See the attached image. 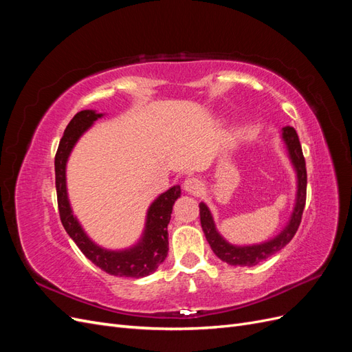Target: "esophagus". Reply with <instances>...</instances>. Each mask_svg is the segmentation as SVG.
Wrapping results in <instances>:
<instances>
[{"mask_svg":"<svg viewBox=\"0 0 352 352\" xmlns=\"http://www.w3.org/2000/svg\"><path fill=\"white\" fill-rule=\"evenodd\" d=\"M202 182L197 177H188L185 182H184V189L186 190L188 194H192V195H198L201 190H202Z\"/></svg>","mask_w":352,"mask_h":352,"instance_id":"obj_1","label":"esophagus"}]
</instances>
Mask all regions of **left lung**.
<instances>
[{"label":"left lung","mask_w":352,"mask_h":352,"mask_svg":"<svg viewBox=\"0 0 352 352\" xmlns=\"http://www.w3.org/2000/svg\"><path fill=\"white\" fill-rule=\"evenodd\" d=\"M282 140L286 145L287 157H289L292 167L296 173V197L292 214L286 226L278 233L274 238L254 245H233L223 238L212 220L210 208L201 202L199 204V219L201 228L204 230V235L210 243V247L217 257L230 265H241V267H251L258 264L260 261L269 258L270 255L280 251L283 247L291 242L294 235L300 228L302 211L305 207L307 197V170L305 160L302 155V148L298 140V135L294 127L285 126L282 127Z\"/></svg>","instance_id":"left-lung-1"}]
</instances>
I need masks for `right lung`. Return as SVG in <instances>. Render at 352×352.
<instances>
[{
	"label": "right lung",
	"instance_id": "right-lung-1",
	"mask_svg": "<svg viewBox=\"0 0 352 352\" xmlns=\"http://www.w3.org/2000/svg\"><path fill=\"white\" fill-rule=\"evenodd\" d=\"M102 116V113H97L95 110L79 111L74 114L63 133L54 162L60 219L67 235L78 245L85 257L91 260L97 267L109 274L119 276V278H144V276L154 273L167 257V225L172 217L170 214H172L175 201L180 197V186H172L153 201L146 211L142 236L132 247L126 250H107L95 243L83 230L76 216L73 214L67 197L66 166L79 138Z\"/></svg>",
	"mask_w": 352,
	"mask_h": 352
}]
</instances>
